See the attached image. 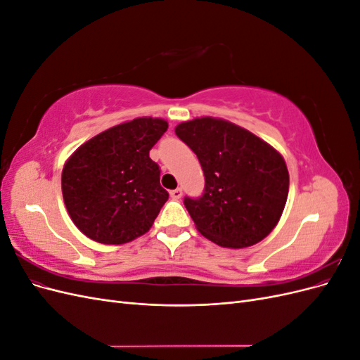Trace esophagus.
Here are the masks:
<instances>
[{
    "label": "esophagus",
    "mask_w": 360,
    "mask_h": 360,
    "mask_svg": "<svg viewBox=\"0 0 360 360\" xmlns=\"http://www.w3.org/2000/svg\"><path fill=\"white\" fill-rule=\"evenodd\" d=\"M169 195H171V198H172V200H180V198H181V195H183V191H181L180 188H177V189L171 191V192H169Z\"/></svg>",
    "instance_id": "esophagus-1"
}]
</instances>
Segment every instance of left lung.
<instances>
[{
  "label": "left lung",
  "mask_w": 360,
  "mask_h": 360,
  "mask_svg": "<svg viewBox=\"0 0 360 360\" xmlns=\"http://www.w3.org/2000/svg\"><path fill=\"white\" fill-rule=\"evenodd\" d=\"M205 177L198 200L184 198L197 230L222 248L240 249L267 237L288 197L287 163L276 148L228 120L198 117L176 126Z\"/></svg>",
  "instance_id": "8db88e82"
}]
</instances>
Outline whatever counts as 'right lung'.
Wrapping results in <instances>:
<instances>
[{
	"label": "right lung",
	"instance_id": "obj_1",
	"mask_svg": "<svg viewBox=\"0 0 360 360\" xmlns=\"http://www.w3.org/2000/svg\"><path fill=\"white\" fill-rule=\"evenodd\" d=\"M167 129V120L138 117L73 151L61 172V191L82 234L97 243L124 245L150 230L168 192L148 153Z\"/></svg>",
	"mask_w": 360,
	"mask_h": 360
}]
</instances>
